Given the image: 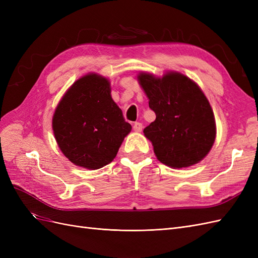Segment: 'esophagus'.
<instances>
[{"instance_id": "1", "label": "esophagus", "mask_w": 258, "mask_h": 258, "mask_svg": "<svg viewBox=\"0 0 258 258\" xmlns=\"http://www.w3.org/2000/svg\"><path fill=\"white\" fill-rule=\"evenodd\" d=\"M142 128H143V124L141 122H135L134 124V130L136 132H141L142 131Z\"/></svg>"}]
</instances>
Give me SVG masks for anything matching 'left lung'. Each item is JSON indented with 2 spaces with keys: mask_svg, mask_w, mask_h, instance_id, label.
Wrapping results in <instances>:
<instances>
[{
  "mask_svg": "<svg viewBox=\"0 0 258 258\" xmlns=\"http://www.w3.org/2000/svg\"><path fill=\"white\" fill-rule=\"evenodd\" d=\"M138 81L156 119L143 130L157 159L171 168H186L204 159L212 148L214 114L199 86L178 72L162 77L140 73Z\"/></svg>",
  "mask_w": 258,
  "mask_h": 258,
  "instance_id": "8db88e82",
  "label": "left lung"
}]
</instances>
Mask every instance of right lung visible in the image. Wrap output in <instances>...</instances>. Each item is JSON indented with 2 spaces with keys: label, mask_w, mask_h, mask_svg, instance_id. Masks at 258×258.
Listing matches in <instances>:
<instances>
[{
  "label": "right lung",
  "mask_w": 258,
  "mask_h": 258,
  "mask_svg": "<svg viewBox=\"0 0 258 258\" xmlns=\"http://www.w3.org/2000/svg\"><path fill=\"white\" fill-rule=\"evenodd\" d=\"M52 130L70 161L97 170L113 161L131 124L112 99L108 80L89 73L77 80L60 100Z\"/></svg>",
  "instance_id": "1"
}]
</instances>
